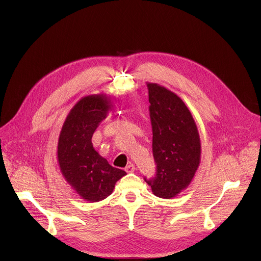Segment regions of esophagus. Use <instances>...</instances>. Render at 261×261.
I'll return each mask as SVG.
<instances>
[{
  "instance_id": "esophagus-1",
  "label": "esophagus",
  "mask_w": 261,
  "mask_h": 261,
  "mask_svg": "<svg viewBox=\"0 0 261 261\" xmlns=\"http://www.w3.org/2000/svg\"><path fill=\"white\" fill-rule=\"evenodd\" d=\"M135 169H136V168H135V165L132 164V163H130V164L125 168V170H126L127 172H133Z\"/></svg>"
}]
</instances>
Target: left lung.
Returning a JSON list of instances; mask_svg holds the SVG:
<instances>
[{"mask_svg":"<svg viewBox=\"0 0 261 261\" xmlns=\"http://www.w3.org/2000/svg\"><path fill=\"white\" fill-rule=\"evenodd\" d=\"M153 131L156 176L145 181L154 195L170 199L188 188L200 164L201 144L195 121L173 92L146 83Z\"/></svg>","mask_w":261,"mask_h":261,"instance_id":"left-lung-1","label":"left lung"}]
</instances>
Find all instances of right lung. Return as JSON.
<instances>
[{
  "instance_id": "right-lung-1",
  "label": "right lung",
  "mask_w": 261,
  "mask_h": 261,
  "mask_svg": "<svg viewBox=\"0 0 261 261\" xmlns=\"http://www.w3.org/2000/svg\"><path fill=\"white\" fill-rule=\"evenodd\" d=\"M111 101L105 94L83 97L68 114L58 141V162L65 180L81 198L97 202L113 193L126 171L99 155L92 137L107 117Z\"/></svg>"
}]
</instances>
